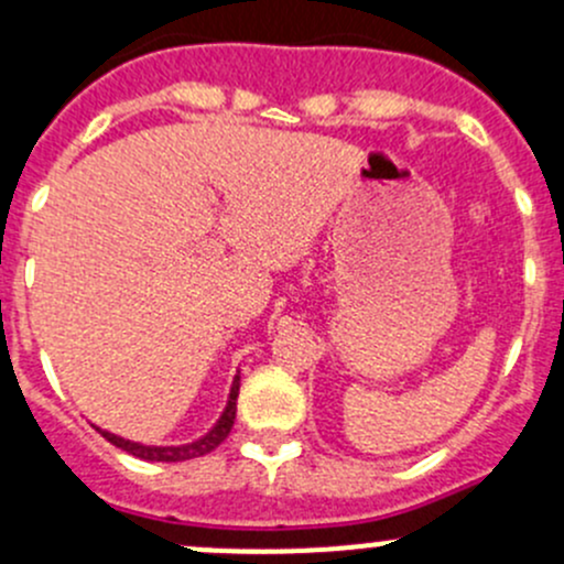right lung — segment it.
<instances>
[{
  "label": "right lung",
  "instance_id": "1",
  "mask_svg": "<svg viewBox=\"0 0 564 564\" xmlns=\"http://www.w3.org/2000/svg\"><path fill=\"white\" fill-rule=\"evenodd\" d=\"M237 395H240V377H235V382H231L229 403H226V409H224V414L218 417V423H215L213 429H209L207 434L202 436V440L187 442V445H174V447L141 445V442L122 440V436L111 434V431H104V429H98V431L106 436L108 442H111L113 447H119V451L130 453V456H135V458H144V460H191V458H198V456H207L209 451H215V447H218L220 442L229 436L231 425H235V417H237Z\"/></svg>",
  "mask_w": 564,
  "mask_h": 564
}]
</instances>
